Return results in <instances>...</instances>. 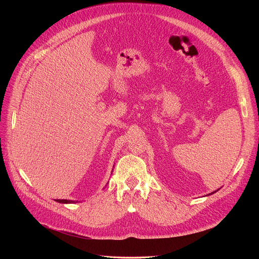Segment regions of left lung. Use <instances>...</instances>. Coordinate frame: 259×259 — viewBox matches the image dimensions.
<instances>
[{"instance_id":"8db88e82","label":"left lung","mask_w":259,"mask_h":259,"mask_svg":"<svg viewBox=\"0 0 259 259\" xmlns=\"http://www.w3.org/2000/svg\"><path fill=\"white\" fill-rule=\"evenodd\" d=\"M216 191H217V190H216ZM216 191H215V192H216ZM212 193H214V192H212Z\"/></svg>"}]
</instances>
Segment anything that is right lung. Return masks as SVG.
<instances>
[{
	"label": "right lung",
	"instance_id": "right-lung-1",
	"mask_svg": "<svg viewBox=\"0 0 259 259\" xmlns=\"http://www.w3.org/2000/svg\"><path fill=\"white\" fill-rule=\"evenodd\" d=\"M57 201L62 202V203H71V202H73V200H67V199H57Z\"/></svg>",
	"mask_w": 259,
	"mask_h": 259
}]
</instances>
